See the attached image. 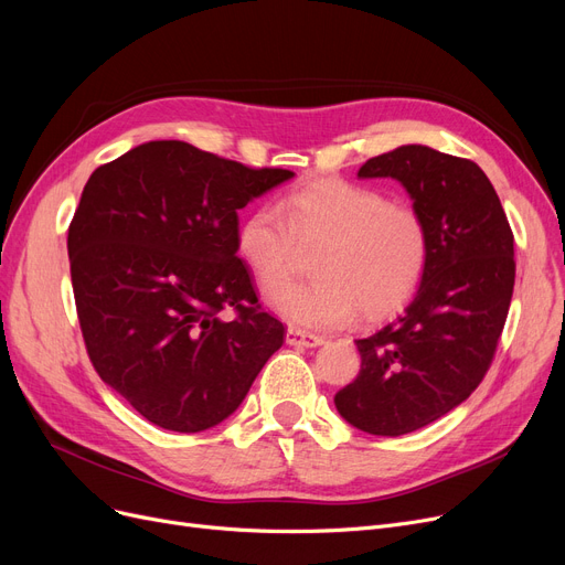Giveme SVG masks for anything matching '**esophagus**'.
<instances>
[{
    "label": "esophagus",
    "mask_w": 565,
    "mask_h": 565,
    "mask_svg": "<svg viewBox=\"0 0 565 565\" xmlns=\"http://www.w3.org/2000/svg\"><path fill=\"white\" fill-rule=\"evenodd\" d=\"M286 343L295 345V348H316V345H322L324 339L318 337V334H311V332H302V330L290 328L286 332Z\"/></svg>",
    "instance_id": "34e87169"
}]
</instances>
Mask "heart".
<instances>
[{"label":"heart","instance_id":"1","mask_svg":"<svg viewBox=\"0 0 565 565\" xmlns=\"http://www.w3.org/2000/svg\"><path fill=\"white\" fill-rule=\"evenodd\" d=\"M311 246L317 279L277 292L273 307L302 328L328 330L354 311L377 320L403 307L426 275L430 235L412 205L337 175L290 190L277 211L254 207L235 233L237 254L267 292L291 278L299 249Z\"/></svg>","mask_w":565,"mask_h":565}]
</instances>
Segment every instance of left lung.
<instances>
[{"mask_svg":"<svg viewBox=\"0 0 565 565\" xmlns=\"http://www.w3.org/2000/svg\"><path fill=\"white\" fill-rule=\"evenodd\" d=\"M358 175L398 181L430 235L417 295L382 330L354 341L360 375L334 396L354 428L398 437L458 407L488 373L513 298V231L471 160L407 143L371 158Z\"/></svg>","mask_w":565,"mask_h":565,"instance_id":"obj_1","label":"left lung"}]
</instances>
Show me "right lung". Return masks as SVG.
I'll return each instance as SVG.
<instances>
[{"label": "right lung", "mask_w": 565, "mask_h": 565, "mask_svg": "<svg viewBox=\"0 0 565 565\" xmlns=\"http://www.w3.org/2000/svg\"><path fill=\"white\" fill-rule=\"evenodd\" d=\"M292 175L164 139L86 181L68 226L79 328L103 382L143 419L175 433L222 424L281 348L235 233L237 211Z\"/></svg>", "instance_id": "obj_1"}]
</instances>
